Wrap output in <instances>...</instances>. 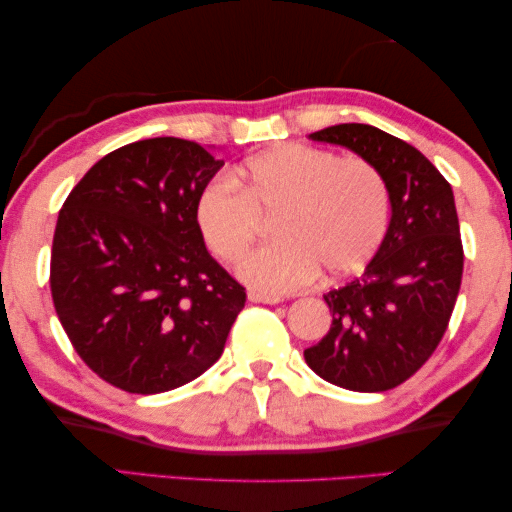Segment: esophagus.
Returning <instances> with one entry per match:
<instances>
[{
    "label": "esophagus",
    "instance_id": "esophagus-1",
    "mask_svg": "<svg viewBox=\"0 0 512 512\" xmlns=\"http://www.w3.org/2000/svg\"><path fill=\"white\" fill-rule=\"evenodd\" d=\"M249 301H254V304H281L283 297L265 295V292H249Z\"/></svg>",
    "mask_w": 512,
    "mask_h": 512
}]
</instances>
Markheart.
Masks as SVG:
<instances>
[{"mask_svg": "<svg viewBox=\"0 0 512 512\" xmlns=\"http://www.w3.org/2000/svg\"><path fill=\"white\" fill-rule=\"evenodd\" d=\"M279 242L240 265L251 288L290 292L322 272L345 279L370 265L390 226V190L379 167L313 145H279L251 156L238 174H217L195 204L197 229L211 254L238 263L274 217Z\"/></svg>", "mask_w": 512, "mask_h": 512, "instance_id": "obj_1", "label": "heart"}]
</instances>
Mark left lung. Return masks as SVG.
Instances as JSON below:
<instances>
[{"instance_id":"8db88e82","label":"left lung","mask_w":512,"mask_h":512,"mask_svg":"<svg viewBox=\"0 0 512 512\" xmlns=\"http://www.w3.org/2000/svg\"><path fill=\"white\" fill-rule=\"evenodd\" d=\"M311 138L379 167L392 220L363 276L324 295L331 329L304 358L340 388L392 390L431 358L454 313L465 258L454 192L422 152L370 124H335Z\"/></svg>"}]
</instances>
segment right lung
I'll return each mask as SVG.
<instances>
[{
    "instance_id": "obj_1",
    "label": "right lung",
    "mask_w": 512,
    "mask_h": 512,
    "mask_svg": "<svg viewBox=\"0 0 512 512\" xmlns=\"http://www.w3.org/2000/svg\"><path fill=\"white\" fill-rule=\"evenodd\" d=\"M222 165L192 140L131 142L92 165L58 213V320L83 363L131 395L197 379L245 308V288L208 254L195 220Z\"/></svg>"
}]
</instances>
